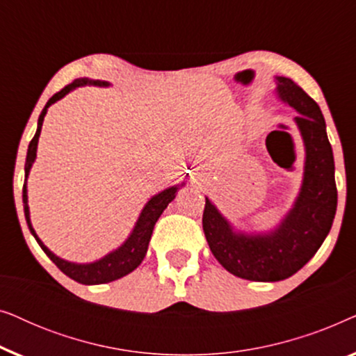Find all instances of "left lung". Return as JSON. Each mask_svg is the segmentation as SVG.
Here are the masks:
<instances>
[{
  "mask_svg": "<svg viewBox=\"0 0 356 356\" xmlns=\"http://www.w3.org/2000/svg\"><path fill=\"white\" fill-rule=\"evenodd\" d=\"M277 94L298 111L295 123L305 144V173L298 197L269 233L235 232L206 197L202 228L216 259L240 279L279 282L296 274L316 254L332 227L337 186L332 147L319 105L289 77H277Z\"/></svg>",
  "mask_w": 356,
  "mask_h": 356,
  "instance_id": "1",
  "label": "left lung"
}]
</instances>
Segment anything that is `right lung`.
Here are the masks:
<instances>
[{"label":"right lung","mask_w":356,"mask_h":356,"mask_svg":"<svg viewBox=\"0 0 356 356\" xmlns=\"http://www.w3.org/2000/svg\"><path fill=\"white\" fill-rule=\"evenodd\" d=\"M100 86V87H108L110 84L105 81H92L87 79V77H81V79H76L71 84H67L65 89H61L60 92H56L55 95L51 97L50 100L47 102L45 108L42 110L40 116H38V124H37V133L33 136V139L31 140L27 149V159H26V181H24V188H22V202H24V213H26V220L29 225V230L35 238L38 245L43 250V252L50 257V259L55 262L58 269H60L63 274H66L70 279L79 282V284L84 285H99V284H108V282L118 280L121 277L128 275L129 272H133L136 267H138L143 259L145 257V252H147L149 248V241L150 236H152L154 232V225L155 222L159 220V217L162 216V212L167 209L170 202L173 201L175 196H177L179 186L183 184H177V186L167 188L163 189L162 193L155 194L149 199V202L145 204L143 212L136 222V225L131 232V235L128 236L123 245H121L118 250L111 251L110 254H106L102 259L90 262V264H76V262H70L61 259L56 254L48 250V248L43 245V241L37 236L35 230H33L32 223H31V212H29V204H27V177L29 172H31L32 163L35 162L37 157V144H38V138H40V131H42V124H43V118H45L48 106L55 104L60 99H63L66 94H70L71 90H74L76 87L81 86Z\"/></svg>","instance_id":"1"}]
</instances>
